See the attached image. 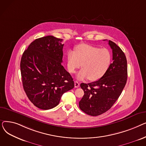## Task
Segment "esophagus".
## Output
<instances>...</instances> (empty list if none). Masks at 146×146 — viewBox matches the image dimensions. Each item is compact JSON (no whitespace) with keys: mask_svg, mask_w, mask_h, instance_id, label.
<instances>
[{"mask_svg":"<svg viewBox=\"0 0 146 146\" xmlns=\"http://www.w3.org/2000/svg\"><path fill=\"white\" fill-rule=\"evenodd\" d=\"M80 86V84L78 81H75L74 82V87L75 88H79Z\"/></svg>","mask_w":146,"mask_h":146,"instance_id":"obj_1","label":"esophagus"}]
</instances>
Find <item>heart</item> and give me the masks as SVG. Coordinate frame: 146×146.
Listing matches in <instances>:
<instances>
[{
  "instance_id": "obj_1",
  "label": "heart",
  "mask_w": 146,
  "mask_h": 146,
  "mask_svg": "<svg viewBox=\"0 0 146 146\" xmlns=\"http://www.w3.org/2000/svg\"><path fill=\"white\" fill-rule=\"evenodd\" d=\"M111 60L108 49L86 44L76 45L74 51L69 50L67 54V68L70 73H74L82 64V70L77 74L79 80L88 78L95 81L101 78L108 70Z\"/></svg>"
}]
</instances>
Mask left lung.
Here are the masks:
<instances>
[{
    "mask_svg": "<svg viewBox=\"0 0 146 146\" xmlns=\"http://www.w3.org/2000/svg\"><path fill=\"white\" fill-rule=\"evenodd\" d=\"M112 50L113 62L102 77L90 83L80 84L84 95L79 105L80 110L91 116H98L108 111L117 101L127 80V61L124 52L109 40Z\"/></svg>",
    "mask_w": 146,
    "mask_h": 146,
    "instance_id": "1",
    "label": "left lung"
}]
</instances>
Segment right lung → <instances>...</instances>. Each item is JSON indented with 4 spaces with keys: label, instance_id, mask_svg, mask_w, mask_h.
Here are the masks:
<instances>
[{
    "label": "right lung",
    "instance_id": "1",
    "mask_svg": "<svg viewBox=\"0 0 146 146\" xmlns=\"http://www.w3.org/2000/svg\"><path fill=\"white\" fill-rule=\"evenodd\" d=\"M62 41L51 35L38 38L30 44L21 58L24 89L31 102L41 110L58 105L63 94L74 86L71 75L61 65Z\"/></svg>",
    "mask_w": 146,
    "mask_h": 146
}]
</instances>
